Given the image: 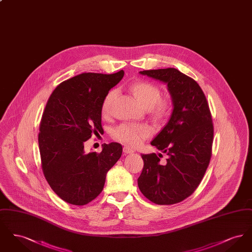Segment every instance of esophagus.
I'll use <instances>...</instances> for the list:
<instances>
[{"label": "esophagus", "mask_w": 252, "mask_h": 252, "mask_svg": "<svg viewBox=\"0 0 252 252\" xmlns=\"http://www.w3.org/2000/svg\"><path fill=\"white\" fill-rule=\"evenodd\" d=\"M124 152L126 154H129V153H133L134 152V149H132L129 146L126 145V146H124Z\"/></svg>", "instance_id": "34e87169"}]
</instances>
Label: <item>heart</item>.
<instances>
[{"mask_svg": "<svg viewBox=\"0 0 252 252\" xmlns=\"http://www.w3.org/2000/svg\"><path fill=\"white\" fill-rule=\"evenodd\" d=\"M132 94L135 98L144 106L148 108L151 115L158 120H162L168 115L170 104L167 100L160 98L161 92L159 88L153 83L142 81L132 85ZM117 96V91L111 90L105 96L101 111L104 117H109L112 113L114 99ZM152 135V128L146 124H132L124 123L118 126L112 133L115 140L132 147L138 146L144 140Z\"/></svg>", "mask_w": 252, "mask_h": 252, "instance_id": "b5f03b06", "label": "heart"}]
</instances>
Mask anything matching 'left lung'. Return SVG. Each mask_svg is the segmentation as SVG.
<instances>
[{
  "label": "left lung",
  "instance_id": "left-lung-1",
  "mask_svg": "<svg viewBox=\"0 0 252 252\" xmlns=\"http://www.w3.org/2000/svg\"><path fill=\"white\" fill-rule=\"evenodd\" d=\"M167 84L173 111L151 144L164 153L143 154L144 168L138 186L158 205L183 201L196 190L212 158L214 124L202 89L175 68L140 72Z\"/></svg>",
  "mask_w": 252,
  "mask_h": 252
}]
</instances>
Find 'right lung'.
Segmentation results:
<instances>
[{
  "label": "right lung",
  "mask_w": 252,
  "mask_h": 252,
  "mask_svg": "<svg viewBox=\"0 0 252 252\" xmlns=\"http://www.w3.org/2000/svg\"><path fill=\"white\" fill-rule=\"evenodd\" d=\"M123 76L124 71L84 72L60 83L49 97L38 133L41 169L52 190L68 203L83 206L96 198L122 156L118 143L88 154L84 144L93 133L103 131V100Z\"/></svg>",
  "instance_id": "right-lung-1"
}]
</instances>
